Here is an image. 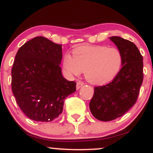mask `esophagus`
I'll use <instances>...</instances> for the list:
<instances>
[{"mask_svg": "<svg viewBox=\"0 0 153 153\" xmlns=\"http://www.w3.org/2000/svg\"><path fill=\"white\" fill-rule=\"evenodd\" d=\"M84 85V82L82 81H80V80H78V82H77V85H76V88L77 89H79L80 87L82 86V85Z\"/></svg>", "mask_w": 153, "mask_h": 153, "instance_id": "34e87169", "label": "esophagus"}]
</instances>
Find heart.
Wrapping results in <instances>:
<instances>
[{
    "label": "heart",
    "instance_id": "1",
    "mask_svg": "<svg viewBox=\"0 0 153 153\" xmlns=\"http://www.w3.org/2000/svg\"><path fill=\"white\" fill-rule=\"evenodd\" d=\"M123 57L115 47L83 46L73 51V57L66 54L63 68L71 75H79L85 72V78L96 85L111 81L122 68Z\"/></svg>",
    "mask_w": 153,
    "mask_h": 153
}]
</instances>
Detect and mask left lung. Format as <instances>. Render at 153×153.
<instances>
[{
    "mask_svg": "<svg viewBox=\"0 0 153 153\" xmlns=\"http://www.w3.org/2000/svg\"><path fill=\"white\" fill-rule=\"evenodd\" d=\"M123 57L122 67L111 82L94 88L89 107L96 119L108 122L122 117L134 105L143 81V58L136 45L119 36L109 38Z\"/></svg>",
    "mask_w": 153,
    "mask_h": 153,
    "instance_id": "obj_1",
    "label": "left lung"
}]
</instances>
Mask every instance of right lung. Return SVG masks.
Here are the masks:
<instances>
[{
    "instance_id": "right-lung-1",
    "label": "right lung",
    "mask_w": 153,
    "mask_h": 153,
    "mask_svg": "<svg viewBox=\"0 0 153 153\" xmlns=\"http://www.w3.org/2000/svg\"><path fill=\"white\" fill-rule=\"evenodd\" d=\"M62 58V45L44 36L28 41L16 54L11 88L19 108L29 119L52 122L62 114L65 98L76 91V82L63 78Z\"/></svg>"
}]
</instances>
